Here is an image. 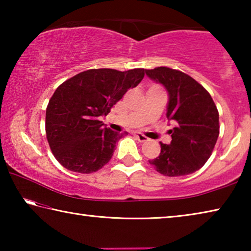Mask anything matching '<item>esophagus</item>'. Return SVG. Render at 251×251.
I'll list each match as a JSON object with an SVG mask.
<instances>
[{
	"label": "esophagus",
	"mask_w": 251,
	"mask_h": 251,
	"mask_svg": "<svg viewBox=\"0 0 251 251\" xmlns=\"http://www.w3.org/2000/svg\"><path fill=\"white\" fill-rule=\"evenodd\" d=\"M134 135L136 136V138H137L138 141L141 142V143H144V142H147V141H148V137H146L145 135H143V134H141V133H138V131H135Z\"/></svg>",
	"instance_id": "34e87169"
}]
</instances>
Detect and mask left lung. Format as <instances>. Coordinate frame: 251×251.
<instances>
[{"label": "left lung", "mask_w": 251, "mask_h": 251, "mask_svg": "<svg viewBox=\"0 0 251 251\" xmlns=\"http://www.w3.org/2000/svg\"><path fill=\"white\" fill-rule=\"evenodd\" d=\"M146 75L168 92L166 116L176 127L169 145L160 142V154L150 160L161 175L193 174L209 158L219 135V114L211 96L197 80L180 71L160 66Z\"/></svg>", "instance_id": "obj_1"}]
</instances>
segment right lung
<instances>
[{
	"mask_svg": "<svg viewBox=\"0 0 251 251\" xmlns=\"http://www.w3.org/2000/svg\"><path fill=\"white\" fill-rule=\"evenodd\" d=\"M144 75V69H93L59 85L46 108L45 131L50 151L63 167L91 174L108 163L125 133L110 130L100 117L107 115Z\"/></svg>",
	"mask_w": 251,
	"mask_h": 251,
	"instance_id": "obj_1",
	"label": "right lung"
}]
</instances>
